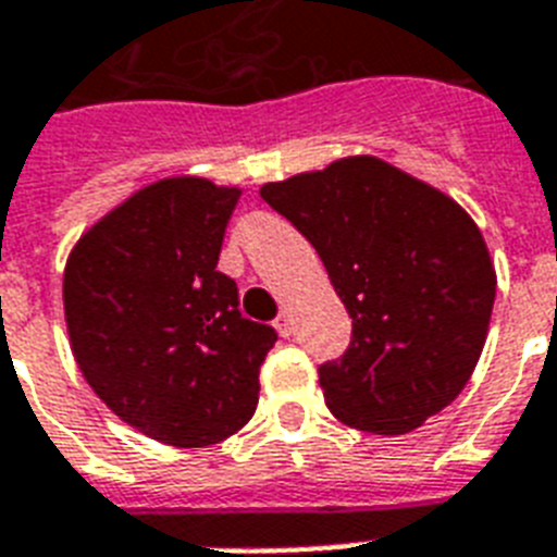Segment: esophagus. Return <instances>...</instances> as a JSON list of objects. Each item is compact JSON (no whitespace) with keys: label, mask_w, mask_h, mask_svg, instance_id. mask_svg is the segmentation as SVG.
<instances>
[{"label":"esophagus","mask_w":557,"mask_h":557,"mask_svg":"<svg viewBox=\"0 0 557 557\" xmlns=\"http://www.w3.org/2000/svg\"><path fill=\"white\" fill-rule=\"evenodd\" d=\"M274 326H277L283 338H288V335H292V318H288V312H280L277 321H274Z\"/></svg>","instance_id":"34e87169"}]
</instances>
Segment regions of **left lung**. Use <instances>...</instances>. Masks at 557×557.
Returning <instances> with one entry per match:
<instances>
[{"mask_svg": "<svg viewBox=\"0 0 557 557\" xmlns=\"http://www.w3.org/2000/svg\"><path fill=\"white\" fill-rule=\"evenodd\" d=\"M312 243L352 318L347 352L318 367L349 428L396 436L459 396L492 321V257L474 219L372 156L260 187Z\"/></svg>", "mask_w": 557, "mask_h": 557, "instance_id": "left-lung-1", "label": "left lung"}]
</instances>
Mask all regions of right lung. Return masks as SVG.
I'll return each instance as SVG.
<instances>
[{
	"mask_svg": "<svg viewBox=\"0 0 557 557\" xmlns=\"http://www.w3.org/2000/svg\"><path fill=\"white\" fill-rule=\"evenodd\" d=\"M236 199L208 178H161L89 227L65 262L83 379L135 431L176 448L222 442L251 419L277 341L216 271Z\"/></svg>",
	"mask_w": 557,
	"mask_h": 557,
	"instance_id": "add662e5",
	"label": "right lung"
}]
</instances>
